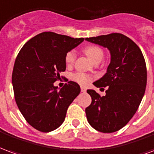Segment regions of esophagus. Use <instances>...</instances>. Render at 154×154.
Returning a JSON list of instances; mask_svg holds the SVG:
<instances>
[{
	"label": "esophagus",
	"mask_w": 154,
	"mask_h": 154,
	"mask_svg": "<svg viewBox=\"0 0 154 154\" xmlns=\"http://www.w3.org/2000/svg\"><path fill=\"white\" fill-rule=\"evenodd\" d=\"M86 91H87L86 88H85V87H83V86H81V92H83V93H85Z\"/></svg>",
	"instance_id": "34e87169"
}]
</instances>
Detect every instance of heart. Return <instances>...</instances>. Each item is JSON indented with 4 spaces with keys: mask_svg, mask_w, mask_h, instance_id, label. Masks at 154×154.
<instances>
[{
    "mask_svg": "<svg viewBox=\"0 0 154 154\" xmlns=\"http://www.w3.org/2000/svg\"><path fill=\"white\" fill-rule=\"evenodd\" d=\"M85 52L87 57L90 59L94 63L95 62H100L103 60L104 57V51L99 46L97 45H88L87 47H85L84 49ZM76 54L75 51H68L65 57V60L67 66H71L75 62V60ZM72 79L75 81L78 82L80 85H86L88 81H90L91 77L86 74L81 72H77L74 74L72 75Z\"/></svg>",
    "mask_w": 154,
    "mask_h": 154,
    "instance_id": "b5f03b06",
    "label": "heart"
}]
</instances>
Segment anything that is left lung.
<instances>
[{
	"mask_svg": "<svg viewBox=\"0 0 154 154\" xmlns=\"http://www.w3.org/2000/svg\"><path fill=\"white\" fill-rule=\"evenodd\" d=\"M85 40L107 48L111 61L106 73L94 85L107 87L100 96L93 89L87 93L92 103L85 109L88 123L103 133L121 130L130 122L142 101L147 85V69L142 51L131 38L111 33Z\"/></svg>",
	"mask_w": 154,
	"mask_h": 154,
	"instance_id": "left-lung-1",
	"label": "left lung"
}]
</instances>
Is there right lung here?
I'll list each match as a JSON object with an SVG mask.
<instances>
[{"label":"right lung","mask_w":154,"mask_h":154,"mask_svg":"<svg viewBox=\"0 0 154 154\" xmlns=\"http://www.w3.org/2000/svg\"><path fill=\"white\" fill-rule=\"evenodd\" d=\"M84 40L44 32L27 42L18 54L12 73L14 98L20 112L36 130L57 129L80 93L75 82L69 81L60 89L54 82L66 70V53Z\"/></svg>","instance_id":"add662e5"}]
</instances>
